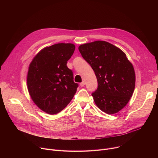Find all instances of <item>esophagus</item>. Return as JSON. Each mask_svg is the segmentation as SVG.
I'll return each instance as SVG.
<instances>
[{
    "label": "esophagus",
    "mask_w": 158,
    "mask_h": 158,
    "mask_svg": "<svg viewBox=\"0 0 158 158\" xmlns=\"http://www.w3.org/2000/svg\"><path fill=\"white\" fill-rule=\"evenodd\" d=\"M85 82L84 81H82L81 83H80V84H79V85H80V86H81V87H83V86L85 85Z\"/></svg>",
    "instance_id": "1"
}]
</instances>
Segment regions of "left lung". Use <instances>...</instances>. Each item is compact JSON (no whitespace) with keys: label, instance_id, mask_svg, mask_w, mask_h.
Wrapping results in <instances>:
<instances>
[{"label":"left lung","instance_id":"8db88e82","mask_svg":"<svg viewBox=\"0 0 158 158\" xmlns=\"http://www.w3.org/2000/svg\"><path fill=\"white\" fill-rule=\"evenodd\" d=\"M79 51L97 77L98 87L92 93L95 104L107 114L117 113L134 92L136 76L132 64L122 50L106 41L82 44Z\"/></svg>","mask_w":158,"mask_h":158}]
</instances>
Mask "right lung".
<instances>
[{
    "instance_id": "1",
    "label": "right lung",
    "mask_w": 158,
    "mask_h": 158,
    "mask_svg": "<svg viewBox=\"0 0 158 158\" xmlns=\"http://www.w3.org/2000/svg\"><path fill=\"white\" fill-rule=\"evenodd\" d=\"M75 46L59 43L40 51L31 62L27 73V89L35 105L44 112L56 114L73 98L78 84L73 81V71L67 62Z\"/></svg>"
}]
</instances>
